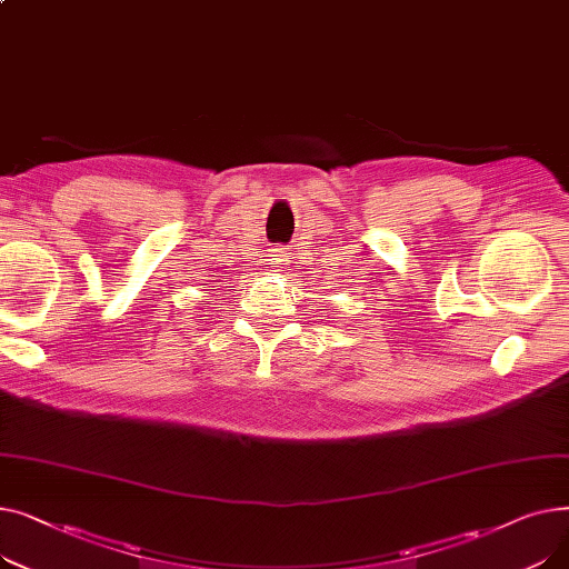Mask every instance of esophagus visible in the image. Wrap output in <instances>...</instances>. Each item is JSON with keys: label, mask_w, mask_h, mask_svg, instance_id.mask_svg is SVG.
<instances>
[{"label": "esophagus", "mask_w": 569, "mask_h": 569, "mask_svg": "<svg viewBox=\"0 0 569 569\" xmlns=\"http://www.w3.org/2000/svg\"><path fill=\"white\" fill-rule=\"evenodd\" d=\"M288 249L283 247V244H277L274 249H272V262L277 264V267H283V264H288Z\"/></svg>", "instance_id": "1"}]
</instances>
